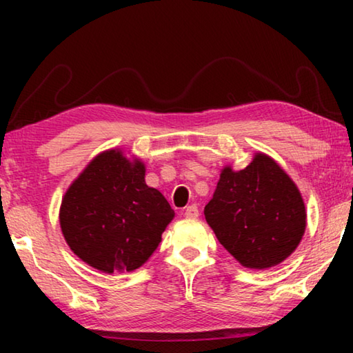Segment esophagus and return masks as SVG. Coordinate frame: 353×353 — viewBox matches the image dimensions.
I'll return each mask as SVG.
<instances>
[{"label":"esophagus","mask_w":353,"mask_h":353,"mask_svg":"<svg viewBox=\"0 0 353 353\" xmlns=\"http://www.w3.org/2000/svg\"><path fill=\"white\" fill-rule=\"evenodd\" d=\"M187 214H190V216L191 218H196V216H198V207H196V205H190V207H187Z\"/></svg>","instance_id":"1"}]
</instances>
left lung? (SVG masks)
Here are the masks:
<instances>
[{"mask_svg": "<svg viewBox=\"0 0 353 353\" xmlns=\"http://www.w3.org/2000/svg\"><path fill=\"white\" fill-rule=\"evenodd\" d=\"M146 166L121 149L94 157L62 198L61 229L70 249L97 270L113 274L145 265L172 218L168 201L145 182Z\"/></svg>", "mask_w": 353, "mask_h": 353, "instance_id": "left-lung-1", "label": "left lung"}]
</instances>
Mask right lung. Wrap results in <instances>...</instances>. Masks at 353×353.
Here are the masks:
<instances>
[{"label": "right lung", "instance_id": "obj_1", "mask_svg": "<svg viewBox=\"0 0 353 353\" xmlns=\"http://www.w3.org/2000/svg\"><path fill=\"white\" fill-rule=\"evenodd\" d=\"M204 214L227 252L252 270L288 259L307 227L296 183L265 154L240 171L225 166Z\"/></svg>", "mask_w": 353, "mask_h": 353}]
</instances>
